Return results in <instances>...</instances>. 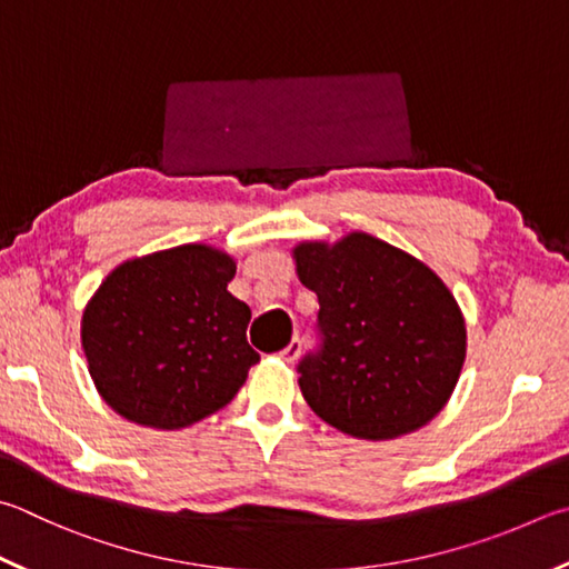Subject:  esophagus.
<instances>
[{
	"label": "esophagus",
	"mask_w": 569,
	"mask_h": 569,
	"mask_svg": "<svg viewBox=\"0 0 569 569\" xmlns=\"http://www.w3.org/2000/svg\"><path fill=\"white\" fill-rule=\"evenodd\" d=\"M298 353H301V340L293 338L291 343H288V346H286L278 356H281V358L286 360V363H293V360L298 358Z\"/></svg>",
	"instance_id": "esophagus-1"
}]
</instances>
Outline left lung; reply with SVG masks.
<instances>
[{"label": "left lung", "mask_w": 569, "mask_h": 569, "mask_svg": "<svg viewBox=\"0 0 569 569\" xmlns=\"http://www.w3.org/2000/svg\"><path fill=\"white\" fill-rule=\"evenodd\" d=\"M293 253L320 306L318 346L298 360L316 416L363 440L406 436L436 418L465 360V323L446 283L368 233Z\"/></svg>", "instance_id": "1"}]
</instances>
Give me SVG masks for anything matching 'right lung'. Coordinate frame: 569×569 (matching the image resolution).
<instances>
[{
    "instance_id": "add662e5",
    "label": "right lung",
    "mask_w": 569,
    "mask_h": 569,
    "mask_svg": "<svg viewBox=\"0 0 569 569\" xmlns=\"http://www.w3.org/2000/svg\"><path fill=\"white\" fill-rule=\"evenodd\" d=\"M231 256L189 243L121 263L81 318L89 373L131 422L177 430L231 402L258 353Z\"/></svg>"
}]
</instances>
